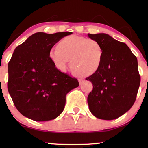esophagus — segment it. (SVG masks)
I'll use <instances>...</instances> for the list:
<instances>
[{"label":"esophagus","mask_w":148,"mask_h":148,"mask_svg":"<svg viewBox=\"0 0 148 148\" xmlns=\"http://www.w3.org/2000/svg\"><path fill=\"white\" fill-rule=\"evenodd\" d=\"M84 82V80L83 79H79V84L81 85V84H83V82Z\"/></svg>","instance_id":"obj_1"}]
</instances>
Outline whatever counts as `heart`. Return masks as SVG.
Here are the masks:
<instances>
[{"instance_id": "heart-1", "label": "heart", "mask_w": 148, "mask_h": 148, "mask_svg": "<svg viewBox=\"0 0 148 148\" xmlns=\"http://www.w3.org/2000/svg\"><path fill=\"white\" fill-rule=\"evenodd\" d=\"M58 48H52L49 57L55 67L65 71L70 60L71 68L76 75L94 74L102 64L104 50L96 40L75 35L62 39Z\"/></svg>"}]
</instances>
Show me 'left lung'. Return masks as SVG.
I'll return each instance as SVG.
<instances>
[{
    "mask_svg": "<svg viewBox=\"0 0 148 148\" xmlns=\"http://www.w3.org/2000/svg\"><path fill=\"white\" fill-rule=\"evenodd\" d=\"M104 50L102 64L96 73L87 77L93 84L88 95L90 112L103 120L116 119L134 104L140 85L137 57L126 44L106 34H88Z\"/></svg>",
    "mask_w": 148,
    "mask_h": 148,
    "instance_id": "1",
    "label": "left lung"
}]
</instances>
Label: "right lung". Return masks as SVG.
Returning <instances> with one entry per match:
<instances>
[{
	"label": "right lung",
	"instance_id": "obj_1",
	"mask_svg": "<svg viewBox=\"0 0 148 148\" xmlns=\"http://www.w3.org/2000/svg\"><path fill=\"white\" fill-rule=\"evenodd\" d=\"M72 32H38L14 50L8 64V91L16 108L35 121L56 119L64 110L66 95L78 81L57 69L49 57L55 44Z\"/></svg>",
	"mask_w": 148,
	"mask_h": 148
}]
</instances>
